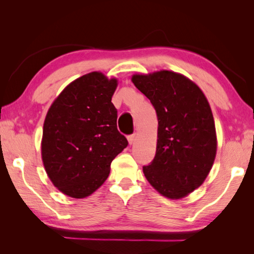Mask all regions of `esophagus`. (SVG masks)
I'll use <instances>...</instances> for the list:
<instances>
[{
  "mask_svg": "<svg viewBox=\"0 0 254 254\" xmlns=\"http://www.w3.org/2000/svg\"><path fill=\"white\" fill-rule=\"evenodd\" d=\"M135 134L133 133V134H130V135H128L127 136V139H128V142H129V144L130 145H132L133 143H134V141H135Z\"/></svg>",
  "mask_w": 254,
  "mask_h": 254,
  "instance_id": "1",
  "label": "esophagus"
}]
</instances>
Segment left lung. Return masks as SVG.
I'll return each mask as SVG.
<instances>
[{
    "mask_svg": "<svg viewBox=\"0 0 254 254\" xmlns=\"http://www.w3.org/2000/svg\"><path fill=\"white\" fill-rule=\"evenodd\" d=\"M132 82L158 118L157 151L143 166L146 179L167 198L186 197L203 183L216 156L210 105L198 86L178 73L134 75Z\"/></svg>",
    "mask_w": 254,
    "mask_h": 254,
    "instance_id": "1",
    "label": "left lung"
}]
</instances>
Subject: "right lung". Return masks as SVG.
Here are the masks:
<instances>
[{
    "mask_svg": "<svg viewBox=\"0 0 254 254\" xmlns=\"http://www.w3.org/2000/svg\"><path fill=\"white\" fill-rule=\"evenodd\" d=\"M117 79L92 72L71 82L53 103L43 125L42 161L59 190L84 198L108 178L128 141L117 126L111 98Z\"/></svg>",
    "mask_w": 254,
    "mask_h": 254,
    "instance_id": "right-lung-1",
    "label": "right lung"
}]
</instances>
